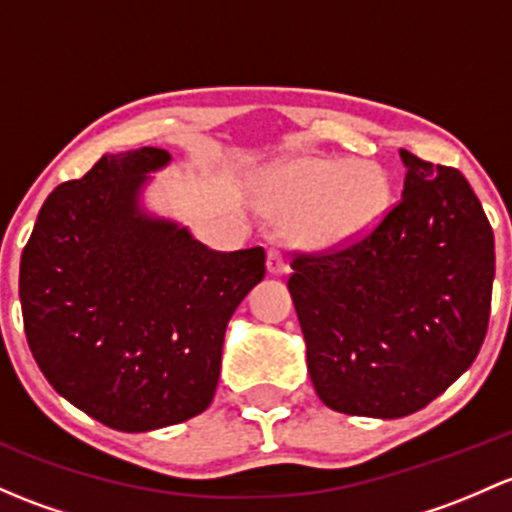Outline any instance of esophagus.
<instances>
[{
    "instance_id": "obj_1",
    "label": "esophagus",
    "mask_w": 512,
    "mask_h": 512,
    "mask_svg": "<svg viewBox=\"0 0 512 512\" xmlns=\"http://www.w3.org/2000/svg\"><path fill=\"white\" fill-rule=\"evenodd\" d=\"M267 272L274 274V277H277V274L289 272V265H287V262H284L282 252H279V250L267 252Z\"/></svg>"
}]
</instances>
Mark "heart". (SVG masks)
Here are the masks:
<instances>
[{
  "instance_id": "heart-1",
  "label": "heart",
  "mask_w": 512,
  "mask_h": 512,
  "mask_svg": "<svg viewBox=\"0 0 512 512\" xmlns=\"http://www.w3.org/2000/svg\"><path fill=\"white\" fill-rule=\"evenodd\" d=\"M255 201L272 218H289L297 245L333 250L363 240L390 211L392 179L375 161L297 157L257 179Z\"/></svg>"
}]
</instances>
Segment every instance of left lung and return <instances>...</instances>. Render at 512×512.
<instances>
[{"mask_svg":"<svg viewBox=\"0 0 512 512\" xmlns=\"http://www.w3.org/2000/svg\"><path fill=\"white\" fill-rule=\"evenodd\" d=\"M402 198L363 240L297 255L287 287L326 407L397 419L476 360L491 316L493 230L461 171L400 149Z\"/></svg>","mask_w":512,"mask_h":512,"instance_id":"left-lung-1","label":"left lung"}]
</instances>
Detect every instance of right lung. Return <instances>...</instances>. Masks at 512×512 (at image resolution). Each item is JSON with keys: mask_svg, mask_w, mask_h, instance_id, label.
<instances>
[{"mask_svg": "<svg viewBox=\"0 0 512 512\" xmlns=\"http://www.w3.org/2000/svg\"><path fill=\"white\" fill-rule=\"evenodd\" d=\"M166 149L105 154L46 198L21 255L36 365L117 432H152L211 405L230 316L265 277V250L218 252L144 206Z\"/></svg>", "mask_w": 512, "mask_h": 512, "instance_id": "obj_1", "label": "right lung"}]
</instances>
